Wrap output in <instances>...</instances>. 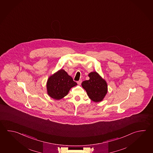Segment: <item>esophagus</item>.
<instances>
[{
  "label": "esophagus",
  "mask_w": 153,
  "mask_h": 153,
  "mask_svg": "<svg viewBox=\"0 0 153 153\" xmlns=\"http://www.w3.org/2000/svg\"><path fill=\"white\" fill-rule=\"evenodd\" d=\"M81 83H82V80H79V81L77 82V84H78V85H80Z\"/></svg>",
  "instance_id": "1"
}]
</instances>
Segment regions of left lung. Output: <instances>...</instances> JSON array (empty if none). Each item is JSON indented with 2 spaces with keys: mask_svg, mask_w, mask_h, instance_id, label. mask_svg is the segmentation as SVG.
Listing matches in <instances>:
<instances>
[{
  "mask_svg": "<svg viewBox=\"0 0 153 153\" xmlns=\"http://www.w3.org/2000/svg\"><path fill=\"white\" fill-rule=\"evenodd\" d=\"M89 80L82 83V86L85 90L89 97L94 102L103 101L108 92L107 82L96 71L89 74Z\"/></svg>",
  "mask_w": 153,
  "mask_h": 153,
  "instance_id": "obj_1",
  "label": "left lung"
}]
</instances>
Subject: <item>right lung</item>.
<instances>
[{
    "instance_id": "right-lung-1",
    "label": "right lung",
    "mask_w": 153,
    "mask_h": 153,
    "mask_svg": "<svg viewBox=\"0 0 153 153\" xmlns=\"http://www.w3.org/2000/svg\"><path fill=\"white\" fill-rule=\"evenodd\" d=\"M77 85L64 70H59L48 79L47 93L50 97L59 100L68 94L71 88Z\"/></svg>"
}]
</instances>
